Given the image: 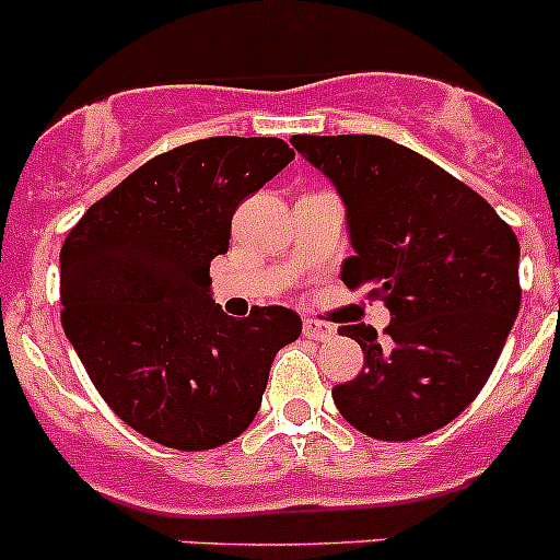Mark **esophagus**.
<instances>
[{"label": "esophagus", "instance_id": "1", "mask_svg": "<svg viewBox=\"0 0 560 560\" xmlns=\"http://www.w3.org/2000/svg\"><path fill=\"white\" fill-rule=\"evenodd\" d=\"M336 334V328L334 325H328V323H319V319H303V336H306V339H314V341H325V339H330V336Z\"/></svg>", "mask_w": 560, "mask_h": 560}]
</instances>
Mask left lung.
Wrapping results in <instances>:
<instances>
[{
  "label": "left lung",
  "instance_id": "8db88e82",
  "mask_svg": "<svg viewBox=\"0 0 560 560\" xmlns=\"http://www.w3.org/2000/svg\"><path fill=\"white\" fill-rule=\"evenodd\" d=\"M347 208L350 290L388 306L341 334L363 350L355 380L334 388L341 416L377 441H412L459 416L485 388L520 312V243L512 226L424 155L383 136H292Z\"/></svg>",
  "mask_w": 560,
  "mask_h": 560
}]
</instances>
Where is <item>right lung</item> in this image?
I'll list each match as a JSON object with an SVG mask.
<instances>
[{
	"mask_svg": "<svg viewBox=\"0 0 560 560\" xmlns=\"http://www.w3.org/2000/svg\"><path fill=\"white\" fill-rule=\"evenodd\" d=\"M292 159L273 136L183 144L125 177L65 237V336L139 435L205 452L257 416L270 363L301 336V317L284 306L226 317L210 295V262L230 248L237 205Z\"/></svg>",
	"mask_w": 560,
	"mask_h": 560,
	"instance_id": "add662e5",
	"label": "right lung"
}]
</instances>
